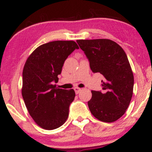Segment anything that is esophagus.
I'll list each match as a JSON object with an SVG mask.
<instances>
[{"label":"esophagus","mask_w":152,"mask_h":152,"mask_svg":"<svg viewBox=\"0 0 152 152\" xmlns=\"http://www.w3.org/2000/svg\"><path fill=\"white\" fill-rule=\"evenodd\" d=\"M74 90H75V91L76 94H79L80 91H81L82 89H80V88H78V87H75Z\"/></svg>","instance_id":"esophagus-1"}]
</instances>
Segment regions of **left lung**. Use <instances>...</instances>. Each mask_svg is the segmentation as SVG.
Instances as JSON below:
<instances>
[{
	"label": "left lung",
	"instance_id": "1",
	"mask_svg": "<svg viewBox=\"0 0 152 152\" xmlns=\"http://www.w3.org/2000/svg\"><path fill=\"white\" fill-rule=\"evenodd\" d=\"M85 52L93 72L104 76L102 91H91L88 102L91 113L105 123H112L123 115L133 94L134 76L124 50L110 39L77 40Z\"/></svg>",
	"mask_w": 152,
	"mask_h": 152
}]
</instances>
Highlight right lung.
Wrapping results in <instances>:
<instances>
[{
	"label": "right lung",
	"mask_w": 152,
	"mask_h": 152,
	"mask_svg": "<svg viewBox=\"0 0 152 152\" xmlns=\"http://www.w3.org/2000/svg\"><path fill=\"white\" fill-rule=\"evenodd\" d=\"M79 46L74 41H54L42 44L31 53L22 72V95L29 115L41 128L54 130L65 123L74 100L73 89H59L64 62Z\"/></svg>",
	"instance_id": "obj_1"
}]
</instances>
